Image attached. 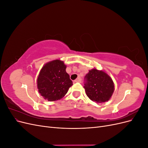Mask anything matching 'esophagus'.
<instances>
[{
	"instance_id": "34e87169",
	"label": "esophagus",
	"mask_w": 148,
	"mask_h": 148,
	"mask_svg": "<svg viewBox=\"0 0 148 148\" xmlns=\"http://www.w3.org/2000/svg\"><path fill=\"white\" fill-rule=\"evenodd\" d=\"M77 82H78V83H81L82 82V79L80 78H77L76 80H75L74 81V83H77Z\"/></svg>"
}]
</instances>
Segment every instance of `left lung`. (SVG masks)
<instances>
[{"instance_id": "8db88e82", "label": "left lung", "mask_w": 148, "mask_h": 148, "mask_svg": "<svg viewBox=\"0 0 148 148\" xmlns=\"http://www.w3.org/2000/svg\"><path fill=\"white\" fill-rule=\"evenodd\" d=\"M84 88L91 101L104 102L109 101L114 91L112 79L103 71L92 69L84 77Z\"/></svg>"}]
</instances>
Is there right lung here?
Here are the masks:
<instances>
[{
	"label": "right lung",
	"instance_id": "1",
	"mask_svg": "<svg viewBox=\"0 0 148 148\" xmlns=\"http://www.w3.org/2000/svg\"><path fill=\"white\" fill-rule=\"evenodd\" d=\"M65 70L64 62L59 60L48 62L42 67L37 83L38 91L44 99L49 101L59 100L68 92L73 82Z\"/></svg>",
	"mask_w": 148,
	"mask_h": 148
}]
</instances>
